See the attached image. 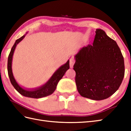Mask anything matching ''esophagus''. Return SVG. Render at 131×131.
<instances>
[{
	"label": "esophagus",
	"mask_w": 131,
	"mask_h": 131,
	"mask_svg": "<svg viewBox=\"0 0 131 131\" xmlns=\"http://www.w3.org/2000/svg\"><path fill=\"white\" fill-rule=\"evenodd\" d=\"M75 62V60L74 57H71V58L70 59V68H72L73 66H74V63Z\"/></svg>",
	"instance_id": "esophagus-1"
}]
</instances>
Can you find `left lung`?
<instances>
[{
    "mask_svg": "<svg viewBox=\"0 0 131 131\" xmlns=\"http://www.w3.org/2000/svg\"><path fill=\"white\" fill-rule=\"evenodd\" d=\"M92 45L75 54V83L80 95L101 100L113 95L124 75V59L119 47L102 29H96Z\"/></svg>",
    "mask_w": 131,
    "mask_h": 131,
    "instance_id": "1",
    "label": "left lung"
}]
</instances>
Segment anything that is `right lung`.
Masks as SVG:
<instances>
[{
	"instance_id": "add662e5",
	"label": "right lung",
	"mask_w": 131,
	"mask_h": 131,
	"mask_svg": "<svg viewBox=\"0 0 131 131\" xmlns=\"http://www.w3.org/2000/svg\"><path fill=\"white\" fill-rule=\"evenodd\" d=\"M26 34L23 35L22 37L20 38L17 39L15 42V43L12 47L10 53L9 54L8 59V72L9 78L10 81L12 85L14 86L17 92L20 94L21 95L24 96L28 97V98H41L43 97L47 96L52 94L54 90H56L57 85L58 84L59 81L61 79L63 76L65 75V72L68 69L70 68L69 66V61L68 60L64 65L60 66L57 70L53 73V74L52 75V77L48 80L46 83L41 86L35 88L34 90H27L24 89L22 87H21L19 84L17 83L16 80H15L14 76L12 71V60H13V56L14 52L15 49H16L17 45L19 42L23 40V39L25 37Z\"/></svg>"
}]
</instances>
